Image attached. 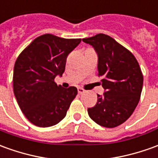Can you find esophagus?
<instances>
[{
    "instance_id": "34e87169",
    "label": "esophagus",
    "mask_w": 158,
    "mask_h": 158,
    "mask_svg": "<svg viewBox=\"0 0 158 158\" xmlns=\"http://www.w3.org/2000/svg\"><path fill=\"white\" fill-rule=\"evenodd\" d=\"M85 90L82 89V88H78V92H79V94H83V93H85Z\"/></svg>"
}]
</instances>
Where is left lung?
<instances>
[{
    "label": "left lung",
    "instance_id": "left-lung-1",
    "mask_svg": "<svg viewBox=\"0 0 158 158\" xmlns=\"http://www.w3.org/2000/svg\"><path fill=\"white\" fill-rule=\"evenodd\" d=\"M98 55V76L104 89L98 102L89 108L91 120L104 127H115L133 113L140 98L143 75L132 53L105 34L83 38Z\"/></svg>",
    "mask_w": 158,
    "mask_h": 158
}]
</instances>
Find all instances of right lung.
I'll return each mask as SVG.
<instances>
[{"label": "right lung", "mask_w": 158, "mask_h": 158, "mask_svg": "<svg viewBox=\"0 0 158 158\" xmlns=\"http://www.w3.org/2000/svg\"><path fill=\"white\" fill-rule=\"evenodd\" d=\"M81 39L51 34L37 37L23 50L14 68V93L28 121L40 127L59 123L67 114L77 88H63L54 79L65 71L67 57Z\"/></svg>", "instance_id": "add662e5"}]
</instances>
